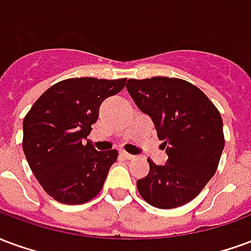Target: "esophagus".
I'll return each instance as SVG.
<instances>
[{
    "label": "esophagus",
    "mask_w": 251,
    "mask_h": 251,
    "mask_svg": "<svg viewBox=\"0 0 251 251\" xmlns=\"http://www.w3.org/2000/svg\"><path fill=\"white\" fill-rule=\"evenodd\" d=\"M121 156H122L124 158H126V160H133V158H134L133 154H129V153H126V152H121Z\"/></svg>",
    "instance_id": "1"
}]
</instances>
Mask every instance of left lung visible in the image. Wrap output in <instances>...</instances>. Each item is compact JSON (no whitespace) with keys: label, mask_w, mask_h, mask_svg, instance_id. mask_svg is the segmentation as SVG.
<instances>
[{"label":"left lung","mask_w":251,"mask_h":251,"mask_svg":"<svg viewBox=\"0 0 251 251\" xmlns=\"http://www.w3.org/2000/svg\"><path fill=\"white\" fill-rule=\"evenodd\" d=\"M126 88L156 126L168 161L149 158V174L137 181L142 199L157 208L187 204L215 175L225 148L223 121L200 88L179 77L129 79Z\"/></svg>","instance_id":"1"}]
</instances>
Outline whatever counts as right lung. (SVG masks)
I'll use <instances>...</instances> for the list:
<instances>
[{"instance_id":"add662e5","label":"right lung","mask_w":251,"mask_h":251,"mask_svg":"<svg viewBox=\"0 0 251 251\" xmlns=\"http://www.w3.org/2000/svg\"><path fill=\"white\" fill-rule=\"evenodd\" d=\"M126 79L71 77L43 93L23 122V151L43 189L64 204H83L100 192L118 152H98L87 140L99 106Z\"/></svg>"}]
</instances>
